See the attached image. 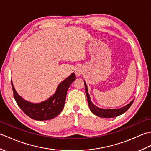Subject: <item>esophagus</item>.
I'll list each match as a JSON object with an SVG mask.
<instances>
[{
    "label": "esophagus",
    "instance_id": "esophagus-1",
    "mask_svg": "<svg viewBox=\"0 0 151 151\" xmlns=\"http://www.w3.org/2000/svg\"><path fill=\"white\" fill-rule=\"evenodd\" d=\"M75 73H76V75H81V70L79 69H76Z\"/></svg>",
    "mask_w": 151,
    "mask_h": 151
}]
</instances>
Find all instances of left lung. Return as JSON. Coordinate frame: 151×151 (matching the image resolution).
Returning <instances> with one entry per match:
<instances>
[{
    "instance_id": "left-lung-1",
    "label": "left lung",
    "mask_w": 151,
    "mask_h": 151,
    "mask_svg": "<svg viewBox=\"0 0 151 151\" xmlns=\"http://www.w3.org/2000/svg\"><path fill=\"white\" fill-rule=\"evenodd\" d=\"M84 85H85V90H86V94L87 96L88 99V102L89 104V107L90 110L95 115H97L98 117H104V118H112V117H117L119 115L124 114L125 111H127L129 110V108L131 106V105L132 104L134 100L131 101L129 104L125 106L119 108V109H102L99 108L97 106H96L95 105L93 104L91 102L90 97H89V95L88 91V87L87 85H86V82H84Z\"/></svg>"
}]
</instances>
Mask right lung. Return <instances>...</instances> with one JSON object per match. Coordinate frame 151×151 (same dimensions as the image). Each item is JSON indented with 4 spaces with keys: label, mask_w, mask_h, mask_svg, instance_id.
Listing matches in <instances>:
<instances>
[{
    "label": "right lung",
    "mask_w": 151,
    "mask_h": 151,
    "mask_svg": "<svg viewBox=\"0 0 151 151\" xmlns=\"http://www.w3.org/2000/svg\"><path fill=\"white\" fill-rule=\"evenodd\" d=\"M75 79V74L72 73L60 83L52 96L47 101L37 104L24 100L16 92L12 81L11 83L15 100L22 111L32 119L46 121L56 117L62 111L65 104L67 89Z\"/></svg>",
    "instance_id": "1"
}]
</instances>
